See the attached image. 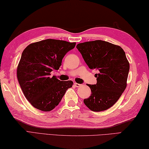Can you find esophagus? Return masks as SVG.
I'll list each match as a JSON object with an SVG mask.
<instances>
[{
	"instance_id": "obj_1",
	"label": "esophagus",
	"mask_w": 149,
	"mask_h": 149,
	"mask_svg": "<svg viewBox=\"0 0 149 149\" xmlns=\"http://www.w3.org/2000/svg\"><path fill=\"white\" fill-rule=\"evenodd\" d=\"M74 86H75V87H79V86H81V84H78V83H74Z\"/></svg>"
}]
</instances>
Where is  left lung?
I'll return each mask as SVG.
<instances>
[{"instance_id":"left-lung-1","label":"left lung","mask_w":149,"mask_h":149,"mask_svg":"<svg viewBox=\"0 0 149 149\" xmlns=\"http://www.w3.org/2000/svg\"><path fill=\"white\" fill-rule=\"evenodd\" d=\"M76 48L95 74L96 84H88L91 95L84 103L93 111H102L113 106L127 86L129 63L125 53L118 45L102 40L77 44Z\"/></svg>"}]
</instances>
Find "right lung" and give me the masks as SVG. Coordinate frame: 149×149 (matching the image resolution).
<instances>
[{
    "label": "right lung",
    "instance_id": "obj_1",
    "mask_svg": "<svg viewBox=\"0 0 149 149\" xmlns=\"http://www.w3.org/2000/svg\"><path fill=\"white\" fill-rule=\"evenodd\" d=\"M76 43L47 39L31 43L24 50L17 67V78L24 96L31 105L50 111L58 105L72 81H61L50 76Z\"/></svg>",
    "mask_w": 149,
    "mask_h": 149
}]
</instances>
